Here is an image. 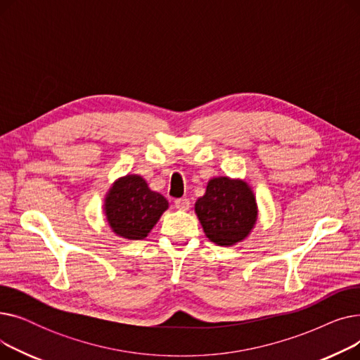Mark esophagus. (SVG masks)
<instances>
[{"mask_svg": "<svg viewBox=\"0 0 360 360\" xmlns=\"http://www.w3.org/2000/svg\"><path fill=\"white\" fill-rule=\"evenodd\" d=\"M190 200L188 198H178V200H175V207L178 210H182V212H185V210H188L190 209Z\"/></svg>", "mask_w": 360, "mask_h": 360, "instance_id": "esophagus-1", "label": "esophagus"}]
</instances>
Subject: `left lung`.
Returning <instances> with one entry per match:
<instances>
[{"label": "left lung", "instance_id": "8db88e82", "mask_svg": "<svg viewBox=\"0 0 360 360\" xmlns=\"http://www.w3.org/2000/svg\"><path fill=\"white\" fill-rule=\"evenodd\" d=\"M195 213L205 236L220 247H232L250 235L258 207L250 185L228 176L213 178L195 202Z\"/></svg>", "mask_w": 360, "mask_h": 360}]
</instances>
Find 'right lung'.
Instances as JSON below:
<instances>
[{
    "instance_id": "1",
    "label": "right lung",
    "mask_w": 360,
    "mask_h": 360,
    "mask_svg": "<svg viewBox=\"0 0 360 360\" xmlns=\"http://www.w3.org/2000/svg\"><path fill=\"white\" fill-rule=\"evenodd\" d=\"M167 207V200L151 191L140 175H127L113 182L103 209L112 232L139 240L150 233Z\"/></svg>"
}]
</instances>
